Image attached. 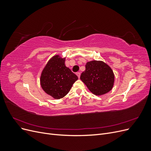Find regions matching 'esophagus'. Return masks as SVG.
I'll return each instance as SVG.
<instances>
[{"label":"esophagus","instance_id":"obj_1","mask_svg":"<svg viewBox=\"0 0 151 151\" xmlns=\"http://www.w3.org/2000/svg\"><path fill=\"white\" fill-rule=\"evenodd\" d=\"M76 75H77V76H78V77L79 78L80 76H81V73H80V72H77V73H76Z\"/></svg>","mask_w":151,"mask_h":151}]
</instances>
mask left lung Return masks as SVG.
I'll list each match as a JSON object with an SVG mask.
<instances>
[{
    "instance_id": "left-lung-1",
    "label": "left lung",
    "mask_w": 151,
    "mask_h": 151,
    "mask_svg": "<svg viewBox=\"0 0 151 151\" xmlns=\"http://www.w3.org/2000/svg\"><path fill=\"white\" fill-rule=\"evenodd\" d=\"M80 79L91 93L101 96L112 89L115 76L106 63L103 61L93 60L86 63V70L81 74Z\"/></svg>"
}]
</instances>
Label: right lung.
Wrapping results in <instances>:
<instances>
[{"label": "right lung", "instance_id": "1", "mask_svg": "<svg viewBox=\"0 0 151 151\" xmlns=\"http://www.w3.org/2000/svg\"><path fill=\"white\" fill-rule=\"evenodd\" d=\"M65 58L55 55L44 67L40 77V84L45 93L54 99L65 96L78 79L74 73L65 65Z\"/></svg>", "mask_w": 151, "mask_h": 151}]
</instances>
